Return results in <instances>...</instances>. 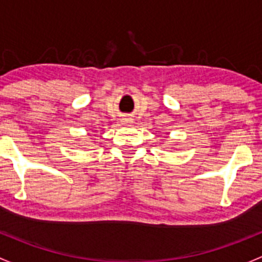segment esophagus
<instances>
[{
  "instance_id": "1",
  "label": "esophagus",
  "mask_w": 262,
  "mask_h": 262,
  "mask_svg": "<svg viewBox=\"0 0 262 262\" xmlns=\"http://www.w3.org/2000/svg\"><path fill=\"white\" fill-rule=\"evenodd\" d=\"M122 122L123 123H130L131 120H130V118H122Z\"/></svg>"
}]
</instances>
